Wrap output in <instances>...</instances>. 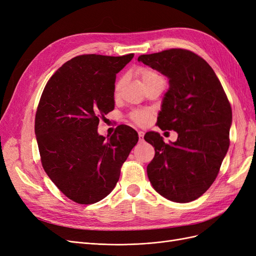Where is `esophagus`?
<instances>
[{
    "label": "esophagus",
    "mask_w": 256,
    "mask_h": 256,
    "mask_svg": "<svg viewBox=\"0 0 256 256\" xmlns=\"http://www.w3.org/2000/svg\"><path fill=\"white\" fill-rule=\"evenodd\" d=\"M138 138H140V141H142L143 140V136H144V132L143 131H138Z\"/></svg>",
    "instance_id": "esophagus-1"
}]
</instances>
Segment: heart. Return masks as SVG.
Wrapping results in <instances>:
<instances>
[{
    "label": "heart",
    "mask_w": 256,
    "mask_h": 256,
    "mask_svg": "<svg viewBox=\"0 0 256 256\" xmlns=\"http://www.w3.org/2000/svg\"><path fill=\"white\" fill-rule=\"evenodd\" d=\"M138 74L140 76V79L142 81V84L144 85V88L146 86L147 84L152 83V81L157 80L161 76L150 68H146V67H142L138 70ZM122 80L118 81V83L115 84V92H118L122 86ZM131 120H132L134 122L138 124V125H144L147 122H148L150 118V113L146 111H134L131 113Z\"/></svg>",
    "instance_id": "b5f03b06"
}]
</instances>
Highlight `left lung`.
Returning <instances> with one entry per match:
<instances>
[{
    "label": "left lung",
    "mask_w": 256,
    "mask_h": 256,
    "mask_svg": "<svg viewBox=\"0 0 256 256\" xmlns=\"http://www.w3.org/2000/svg\"><path fill=\"white\" fill-rule=\"evenodd\" d=\"M138 60L168 76L170 88L157 125L178 134L171 144L154 131L144 136L154 147L147 176L160 196L177 203L191 202L212 184L228 152L230 102L212 68L189 50L143 54Z\"/></svg>",
    "instance_id": "8db88e82"
}]
</instances>
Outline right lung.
<instances>
[{
  "label": "right lung",
  "instance_id": "obj_1",
  "mask_svg": "<svg viewBox=\"0 0 256 256\" xmlns=\"http://www.w3.org/2000/svg\"><path fill=\"white\" fill-rule=\"evenodd\" d=\"M132 58L76 56L58 69L42 94L35 118L42 164L60 191L78 204L110 194L138 143V132L126 125L109 138L97 132L99 118L114 109L116 74Z\"/></svg>",
  "mask_w": 256,
  "mask_h": 256
}]
</instances>
